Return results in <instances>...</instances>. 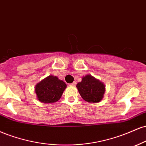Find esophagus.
Here are the masks:
<instances>
[{
    "label": "esophagus",
    "mask_w": 146,
    "mask_h": 146,
    "mask_svg": "<svg viewBox=\"0 0 146 146\" xmlns=\"http://www.w3.org/2000/svg\"><path fill=\"white\" fill-rule=\"evenodd\" d=\"M76 85V81H74L72 83L70 84V85H71V86H75Z\"/></svg>",
    "instance_id": "esophagus-1"
}]
</instances>
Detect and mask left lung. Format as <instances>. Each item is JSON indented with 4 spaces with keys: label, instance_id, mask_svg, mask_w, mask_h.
Here are the masks:
<instances>
[{
    "label": "left lung",
    "instance_id": "8db88e82",
    "mask_svg": "<svg viewBox=\"0 0 146 146\" xmlns=\"http://www.w3.org/2000/svg\"><path fill=\"white\" fill-rule=\"evenodd\" d=\"M80 96L88 102H99L102 100L105 92L104 83L87 74L82 78L81 82L76 85Z\"/></svg>",
    "mask_w": 146,
    "mask_h": 146
}]
</instances>
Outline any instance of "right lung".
<instances>
[{"label":"right lung","mask_w":146,"mask_h":146,"mask_svg":"<svg viewBox=\"0 0 146 146\" xmlns=\"http://www.w3.org/2000/svg\"><path fill=\"white\" fill-rule=\"evenodd\" d=\"M66 87V84L63 80L50 75L35 85V92L40 102L54 103L61 98Z\"/></svg>","instance_id":"add662e5"}]
</instances>
